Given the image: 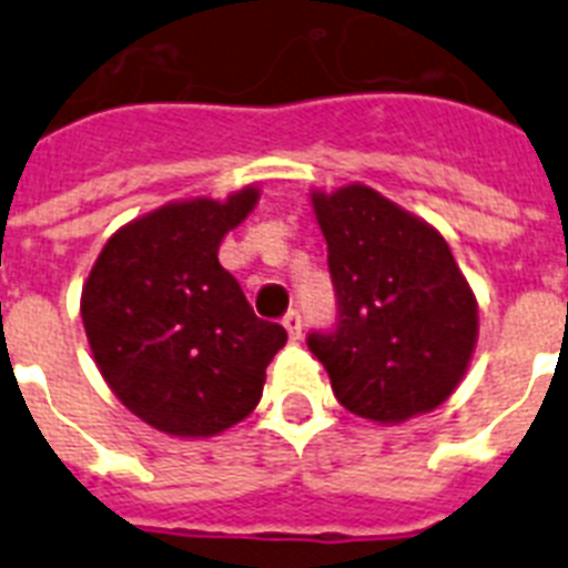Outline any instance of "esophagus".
I'll return each instance as SVG.
<instances>
[{"label": "esophagus", "mask_w": 568, "mask_h": 568, "mask_svg": "<svg viewBox=\"0 0 568 568\" xmlns=\"http://www.w3.org/2000/svg\"><path fill=\"white\" fill-rule=\"evenodd\" d=\"M283 326L288 329V335H292V341H297L300 335H303V317H300L297 308H288L283 315Z\"/></svg>", "instance_id": "esophagus-1"}]
</instances>
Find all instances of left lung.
I'll return each instance as SVG.
<instances>
[{
    "label": "left lung",
    "instance_id": "1",
    "mask_svg": "<svg viewBox=\"0 0 568 568\" xmlns=\"http://www.w3.org/2000/svg\"><path fill=\"white\" fill-rule=\"evenodd\" d=\"M312 204L338 315L306 344L338 403L379 423L432 412L458 388L478 335L476 297L449 244L371 186Z\"/></svg>",
    "mask_w": 568,
    "mask_h": 568
}]
</instances>
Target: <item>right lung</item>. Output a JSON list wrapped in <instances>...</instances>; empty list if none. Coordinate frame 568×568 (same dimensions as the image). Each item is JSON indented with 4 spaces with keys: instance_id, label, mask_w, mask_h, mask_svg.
I'll return each mask as SVG.
<instances>
[{
    "instance_id": "right-lung-1",
    "label": "right lung",
    "mask_w": 568,
    "mask_h": 568,
    "mask_svg": "<svg viewBox=\"0 0 568 568\" xmlns=\"http://www.w3.org/2000/svg\"><path fill=\"white\" fill-rule=\"evenodd\" d=\"M256 195L163 206L119 230L92 265L81 297L92 356L113 394L160 432L210 437L247 417L288 338L253 315L219 262L221 239Z\"/></svg>"
}]
</instances>
